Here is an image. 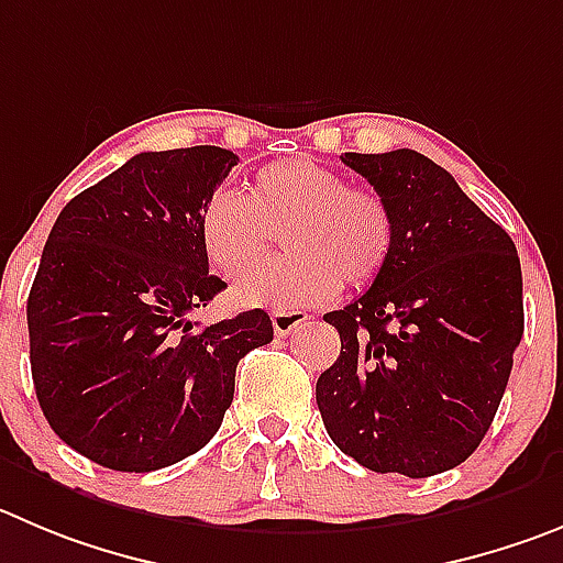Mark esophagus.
I'll return each mask as SVG.
<instances>
[{"label":"esophagus","instance_id":"obj_1","mask_svg":"<svg viewBox=\"0 0 563 563\" xmlns=\"http://www.w3.org/2000/svg\"><path fill=\"white\" fill-rule=\"evenodd\" d=\"M308 313L302 311H275L272 313V328L277 335H291L299 324H306Z\"/></svg>","mask_w":563,"mask_h":563}]
</instances>
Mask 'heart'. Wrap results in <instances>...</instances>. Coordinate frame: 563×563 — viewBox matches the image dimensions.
I'll use <instances>...</instances> for the list:
<instances>
[{
	"mask_svg": "<svg viewBox=\"0 0 563 563\" xmlns=\"http://www.w3.org/2000/svg\"><path fill=\"white\" fill-rule=\"evenodd\" d=\"M283 235L288 255L269 261L233 288L241 306L277 311L319 306L341 288L369 286L391 252L388 205L366 188L346 186L339 172L308 157H286L257 169L246 197L219 188L199 210L205 257L239 277Z\"/></svg>",
	"mask_w": 563,
	"mask_h": 563,
	"instance_id": "heart-1",
	"label": "heart"
}]
</instances>
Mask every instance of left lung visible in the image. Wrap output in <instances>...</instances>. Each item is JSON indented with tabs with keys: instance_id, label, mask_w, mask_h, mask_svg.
Returning a JSON list of instances; mask_svg holds the SVG:
<instances>
[{
	"instance_id": "8db88e82",
	"label": "left lung",
	"mask_w": 563,
	"mask_h": 563,
	"mask_svg": "<svg viewBox=\"0 0 563 563\" xmlns=\"http://www.w3.org/2000/svg\"><path fill=\"white\" fill-rule=\"evenodd\" d=\"M341 161L388 205L394 241L369 291L324 313L341 355L317 380L319 413L366 470L439 475L475 453L508 386L525 330L517 246L419 152Z\"/></svg>"
}]
</instances>
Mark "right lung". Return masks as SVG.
I'll return each instance as SVG.
<instances>
[{
  "label": "right lung",
  "mask_w": 563,
  "mask_h": 563,
  "mask_svg": "<svg viewBox=\"0 0 563 563\" xmlns=\"http://www.w3.org/2000/svg\"><path fill=\"white\" fill-rule=\"evenodd\" d=\"M239 157L222 146L141 152L60 210L27 299L30 366L49 428L115 472L202 450L233 402L235 366L269 344L255 308L199 328L224 283L199 210Z\"/></svg>",
  "instance_id": "obj_1"
}]
</instances>
